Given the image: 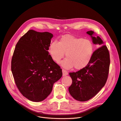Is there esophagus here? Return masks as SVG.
Wrapping results in <instances>:
<instances>
[{"mask_svg": "<svg viewBox=\"0 0 121 121\" xmlns=\"http://www.w3.org/2000/svg\"><path fill=\"white\" fill-rule=\"evenodd\" d=\"M62 72H63V76H65L68 75L67 71H66L64 69H62Z\"/></svg>", "mask_w": 121, "mask_h": 121, "instance_id": "obj_1", "label": "esophagus"}]
</instances>
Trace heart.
<instances>
[{
	"instance_id": "heart-1",
	"label": "heart",
	"mask_w": 121,
	"mask_h": 121,
	"mask_svg": "<svg viewBox=\"0 0 121 121\" xmlns=\"http://www.w3.org/2000/svg\"><path fill=\"white\" fill-rule=\"evenodd\" d=\"M49 54L56 63L60 62L64 57L66 58L61 63L62 67L70 69L74 66L80 70L90 63L94 52V45L91 41L70 35L62 37L59 42L51 43L49 48Z\"/></svg>"
}]
</instances>
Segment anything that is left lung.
<instances>
[{
	"label": "left lung",
	"mask_w": 121,
	"mask_h": 121,
	"mask_svg": "<svg viewBox=\"0 0 121 121\" xmlns=\"http://www.w3.org/2000/svg\"><path fill=\"white\" fill-rule=\"evenodd\" d=\"M87 33L92 43L100 47L94 52L89 64L76 72L69 73L72 83L68 88L69 93L75 99L87 101L95 96L104 87L108 78L110 64V54L107 46L98 36H93L94 32Z\"/></svg>",
	"instance_id": "left-lung-1"
}]
</instances>
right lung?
<instances>
[{
    "label": "right lung",
    "instance_id": "add662e5",
    "mask_svg": "<svg viewBox=\"0 0 121 121\" xmlns=\"http://www.w3.org/2000/svg\"><path fill=\"white\" fill-rule=\"evenodd\" d=\"M53 34L29 30L17 43L11 60V71L20 92L39 102L51 93L62 76V69L49 55Z\"/></svg>",
    "mask_w": 121,
    "mask_h": 121
}]
</instances>
